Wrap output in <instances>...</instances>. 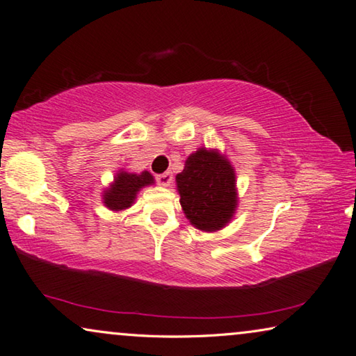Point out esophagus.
I'll use <instances>...</instances> for the list:
<instances>
[{
  "instance_id": "obj_1",
  "label": "esophagus",
  "mask_w": 356,
  "mask_h": 356,
  "mask_svg": "<svg viewBox=\"0 0 356 356\" xmlns=\"http://www.w3.org/2000/svg\"><path fill=\"white\" fill-rule=\"evenodd\" d=\"M156 179H157V184L159 185L168 186L172 182V174L171 172H162V174H159Z\"/></svg>"
}]
</instances>
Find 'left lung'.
<instances>
[{
  "instance_id": "8db88e82",
  "label": "left lung",
  "mask_w": 356,
  "mask_h": 356,
  "mask_svg": "<svg viewBox=\"0 0 356 356\" xmlns=\"http://www.w3.org/2000/svg\"><path fill=\"white\" fill-rule=\"evenodd\" d=\"M176 182L180 205L191 225L211 233L232 220L238 207L236 174L218 149L199 148L190 154Z\"/></svg>"
}]
</instances>
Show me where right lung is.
Segmentation results:
<instances>
[{
    "mask_svg": "<svg viewBox=\"0 0 356 356\" xmlns=\"http://www.w3.org/2000/svg\"><path fill=\"white\" fill-rule=\"evenodd\" d=\"M152 184H154V177L148 171H143L140 174L118 171L114 177V182L103 191V204L111 211L127 210L134 204L140 188Z\"/></svg>",
    "mask_w": 356,
    "mask_h": 356,
    "instance_id": "right-lung-1",
    "label": "right lung"
}]
</instances>
